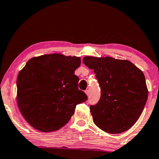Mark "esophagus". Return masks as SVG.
I'll use <instances>...</instances> for the list:
<instances>
[{
	"label": "esophagus",
	"instance_id": "1",
	"mask_svg": "<svg viewBox=\"0 0 159 159\" xmlns=\"http://www.w3.org/2000/svg\"><path fill=\"white\" fill-rule=\"evenodd\" d=\"M85 94H86V95H88V96H89V94H90V91H89V90H85Z\"/></svg>",
	"mask_w": 159,
	"mask_h": 159
}]
</instances>
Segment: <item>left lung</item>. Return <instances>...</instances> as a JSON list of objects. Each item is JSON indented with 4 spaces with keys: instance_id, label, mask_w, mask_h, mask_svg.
<instances>
[{
    "instance_id": "8db88e82",
    "label": "left lung",
    "mask_w": 159,
    "mask_h": 159,
    "mask_svg": "<svg viewBox=\"0 0 159 159\" xmlns=\"http://www.w3.org/2000/svg\"><path fill=\"white\" fill-rule=\"evenodd\" d=\"M83 62L93 69L101 89L99 102L90 107L93 122L110 134L129 129L142 115L148 98L143 73L128 60L110 57H85Z\"/></svg>"
}]
</instances>
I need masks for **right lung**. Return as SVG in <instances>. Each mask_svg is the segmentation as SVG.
<instances>
[{
    "instance_id": "right-lung-1",
    "label": "right lung",
    "mask_w": 159,
    "mask_h": 159,
    "mask_svg": "<svg viewBox=\"0 0 159 159\" xmlns=\"http://www.w3.org/2000/svg\"><path fill=\"white\" fill-rule=\"evenodd\" d=\"M80 65V57L55 53L32 58L20 70L17 103L30 126L43 132L61 129L87 100L74 74Z\"/></svg>"
}]
</instances>
